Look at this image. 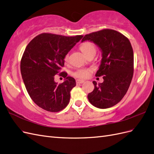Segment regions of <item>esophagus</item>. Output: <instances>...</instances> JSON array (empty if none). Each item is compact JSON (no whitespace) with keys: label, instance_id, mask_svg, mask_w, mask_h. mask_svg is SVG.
<instances>
[{"label":"esophagus","instance_id":"34e87169","mask_svg":"<svg viewBox=\"0 0 154 154\" xmlns=\"http://www.w3.org/2000/svg\"><path fill=\"white\" fill-rule=\"evenodd\" d=\"M84 80H76V83H79V84H80V83H84Z\"/></svg>","mask_w":154,"mask_h":154}]
</instances>
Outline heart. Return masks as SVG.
Returning <instances> with one entry per match:
<instances>
[{"instance_id":"b5f03b06","label":"heart","mask_w":154,"mask_h":154,"mask_svg":"<svg viewBox=\"0 0 154 154\" xmlns=\"http://www.w3.org/2000/svg\"><path fill=\"white\" fill-rule=\"evenodd\" d=\"M80 50L82 51V53L84 54L86 57L87 55L91 53H95L96 52V47L94 44L92 43L91 42H85L81 44L80 45ZM69 60V55L67 54L65 57V61L68 62ZM91 72V70L88 69H78L76 71H74L72 73V75L74 77L78 78H85L89 76Z\"/></svg>"}]
</instances>
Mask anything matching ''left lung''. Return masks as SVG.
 <instances>
[{"instance_id":"obj_1","label":"left lung","mask_w":154,"mask_h":154,"mask_svg":"<svg viewBox=\"0 0 154 154\" xmlns=\"http://www.w3.org/2000/svg\"><path fill=\"white\" fill-rule=\"evenodd\" d=\"M92 42L100 48L102 59L96 76L103 82H92L94 89L88 94L90 103L99 109L118 103L127 93L134 74V53L129 40L119 32L105 29L85 35L82 42Z\"/></svg>"}]
</instances>
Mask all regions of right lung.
<instances>
[{"label":"right lung","mask_w":154,"mask_h":154,"mask_svg":"<svg viewBox=\"0 0 154 154\" xmlns=\"http://www.w3.org/2000/svg\"><path fill=\"white\" fill-rule=\"evenodd\" d=\"M82 37L45 32L27 45L20 62L21 74L29 96L40 108L57 112L68 105L76 81L62 72L60 75L65 81L58 84L54 76L63 67L65 57Z\"/></svg>","instance_id":"1"}]
</instances>
